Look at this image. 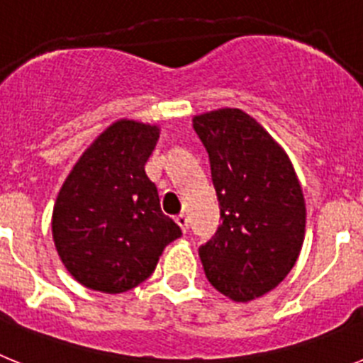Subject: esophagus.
<instances>
[{
    "mask_svg": "<svg viewBox=\"0 0 363 363\" xmlns=\"http://www.w3.org/2000/svg\"><path fill=\"white\" fill-rule=\"evenodd\" d=\"M174 220H176V223H178V225H179V229L184 230V233L189 229V218H187V214H184V213L178 214V216H176Z\"/></svg>",
    "mask_w": 363,
    "mask_h": 363,
    "instance_id": "obj_1",
    "label": "esophagus"
}]
</instances>
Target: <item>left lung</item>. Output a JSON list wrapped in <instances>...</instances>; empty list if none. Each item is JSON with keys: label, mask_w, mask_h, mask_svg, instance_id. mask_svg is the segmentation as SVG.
Wrapping results in <instances>:
<instances>
[{"label": "left lung", "mask_w": 363, "mask_h": 363, "mask_svg": "<svg viewBox=\"0 0 363 363\" xmlns=\"http://www.w3.org/2000/svg\"><path fill=\"white\" fill-rule=\"evenodd\" d=\"M209 152L221 225L200 259L214 289L251 301L289 274L306 236V200L280 143L240 108L192 118Z\"/></svg>", "instance_id": "1"}]
</instances>
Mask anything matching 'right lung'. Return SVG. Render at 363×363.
<instances>
[{"label":"right lung","instance_id":"1","mask_svg":"<svg viewBox=\"0 0 363 363\" xmlns=\"http://www.w3.org/2000/svg\"><path fill=\"white\" fill-rule=\"evenodd\" d=\"M158 125L118 120L79 156L52 211L56 251L86 289L118 294L152 274L182 229L162 213L145 163Z\"/></svg>","mask_w":363,"mask_h":363}]
</instances>
